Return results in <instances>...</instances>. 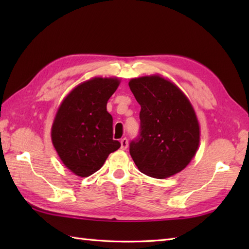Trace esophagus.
I'll return each instance as SVG.
<instances>
[{
	"label": "esophagus",
	"instance_id": "obj_1",
	"mask_svg": "<svg viewBox=\"0 0 249 249\" xmlns=\"http://www.w3.org/2000/svg\"><path fill=\"white\" fill-rule=\"evenodd\" d=\"M127 146H128V140H127V138H123L121 140V149L122 150H126L127 149Z\"/></svg>",
	"mask_w": 249,
	"mask_h": 249
}]
</instances>
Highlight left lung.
<instances>
[{
    "label": "left lung",
    "instance_id": "left-lung-1",
    "mask_svg": "<svg viewBox=\"0 0 249 249\" xmlns=\"http://www.w3.org/2000/svg\"><path fill=\"white\" fill-rule=\"evenodd\" d=\"M128 86L140 110V134L130 142L139 170L166 178L186 167L198 150L200 127L188 98L160 76L131 79Z\"/></svg>",
    "mask_w": 249,
    "mask_h": 249
}]
</instances>
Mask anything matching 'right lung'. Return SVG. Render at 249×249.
Here are the masks:
<instances>
[{
  "label": "right lung",
  "mask_w": 249,
  "mask_h": 249,
  "mask_svg": "<svg viewBox=\"0 0 249 249\" xmlns=\"http://www.w3.org/2000/svg\"><path fill=\"white\" fill-rule=\"evenodd\" d=\"M119 84L118 78H93L73 89L57 109L52 143L63 163L78 177L99 170L121 146L113 140V120L107 111Z\"/></svg>",
  "instance_id": "add662e5"
}]
</instances>
